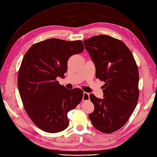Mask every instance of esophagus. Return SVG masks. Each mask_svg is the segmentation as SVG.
I'll list each match as a JSON object with an SVG mask.
<instances>
[{
    "instance_id": "esophagus-1",
    "label": "esophagus",
    "mask_w": 157,
    "mask_h": 157,
    "mask_svg": "<svg viewBox=\"0 0 157 157\" xmlns=\"http://www.w3.org/2000/svg\"><path fill=\"white\" fill-rule=\"evenodd\" d=\"M82 100L83 101H87V100H90V94L87 93V92H83Z\"/></svg>"
}]
</instances>
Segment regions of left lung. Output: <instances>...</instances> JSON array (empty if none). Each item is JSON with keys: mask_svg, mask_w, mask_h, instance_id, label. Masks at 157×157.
Masks as SVG:
<instances>
[{"mask_svg": "<svg viewBox=\"0 0 157 157\" xmlns=\"http://www.w3.org/2000/svg\"><path fill=\"white\" fill-rule=\"evenodd\" d=\"M95 66V76L105 83L103 99L90 94L94 111L89 118L95 128L111 133L121 128L139 99V71L133 56L123 42L107 35L83 41Z\"/></svg>", "mask_w": 157, "mask_h": 157, "instance_id": "obj_1", "label": "left lung"}]
</instances>
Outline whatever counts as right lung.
Instances as JSON below:
<instances>
[{"instance_id": "add662e5", "label": "right lung", "mask_w": 157, "mask_h": 157, "mask_svg": "<svg viewBox=\"0 0 157 157\" xmlns=\"http://www.w3.org/2000/svg\"><path fill=\"white\" fill-rule=\"evenodd\" d=\"M83 50L81 40L50 38L34 44L24 56L18 91L27 114L44 131L55 133L66 129L67 112L82 101V90H67L56 78L65 77L68 59Z\"/></svg>"}]
</instances>
